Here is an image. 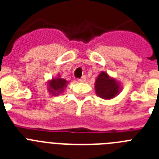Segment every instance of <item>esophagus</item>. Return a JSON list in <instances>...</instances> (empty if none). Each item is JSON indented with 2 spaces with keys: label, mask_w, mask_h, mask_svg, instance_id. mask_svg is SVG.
<instances>
[{
  "label": "esophagus",
  "mask_w": 159,
  "mask_h": 159,
  "mask_svg": "<svg viewBox=\"0 0 159 159\" xmlns=\"http://www.w3.org/2000/svg\"><path fill=\"white\" fill-rule=\"evenodd\" d=\"M85 80H86V76H85V75H83L80 79H79V81L81 83L85 82Z\"/></svg>",
  "instance_id": "obj_1"
}]
</instances>
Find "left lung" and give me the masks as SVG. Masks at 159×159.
<instances>
[{"label": "left lung", "instance_id": "1", "mask_svg": "<svg viewBox=\"0 0 159 159\" xmlns=\"http://www.w3.org/2000/svg\"><path fill=\"white\" fill-rule=\"evenodd\" d=\"M95 92L102 99H109L116 96L119 91V85L114 79H111L102 71L95 81Z\"/></svg>", "mask_w": 159, "mask_h": 159}]
</instances>
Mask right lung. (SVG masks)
Returning <instances> with one entry per match:
<instances>
[{
    "mask_svg": "<svg viewBox=\"0 0 159 159\" xmlns=\"http://www.w3.org/2000/svg\"><path fill=\"white\" fill-rule=\"evenodd\" d=\"M66 84L67 81L64 79H53L49 84V91L52 92L53 95H57L62 92L63 89L66 87Z\"/></svg>",
    "mask_w": 159,
    "mask_h": 159,
    "instance_id": "right-lung-1",
    "label": "right lung"
}]
</instances>
